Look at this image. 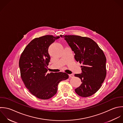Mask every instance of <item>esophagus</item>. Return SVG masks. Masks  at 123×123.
<instances>
[{
  "label": "esophagus",
  "mask_w": 123,
  "mask_h": 123,
  "mask_svg": "<svg viewBox=\"0 0 123 123\" xmlns=\"http://www.w3.org/2000/svg\"><path fill=\"white\" fill-rule=\"evenodd\" d=\"M69 77L70 78H73L74 77V75L73 74H69Z\"/></svg>",
  "instance_id": "34e87169"
}]
</instances>
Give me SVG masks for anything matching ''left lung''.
I'll return each mask as SVG.
<instances>
[{"mask_svg":"<svg viewBox=\"0 0 123 123\" xmlns=\"http://www.w3.org/2000/svg\"><path fill=\"white\" fill-rule=\"evenodd\" d=\"M66 40L75 54L76 61L82 64V73L75 74L82 82L75 90L80 96L87 97L101 87L106 76V58L103 51L92 39L78 35H60Z\"/></svg>","mask_w":123,"mask_h":123,"instance_id":"left-lung-1","label":"left lung"}]
</instances>
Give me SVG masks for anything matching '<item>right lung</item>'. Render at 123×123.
<instances>
[{
	"label": "right lung",
	"instance_id": "add662e5",
	"mask_svg": "<svg viewBox=\"0 0 123 123\" xmlns=\"http://www.w3.org/2000/svg\"><path fill=\"white\" fill-rule=\"evenodd\" d=\"M59 38L51 35L35 38L26 46L20 56L21 79L29 92L40 99L52 97L57 92L59 83L68 78L65 72L46 73L50 59L49 47Z\"/></svg>",
	"mask_w": 123,
	"mask_h": 123
}]
</instances>
